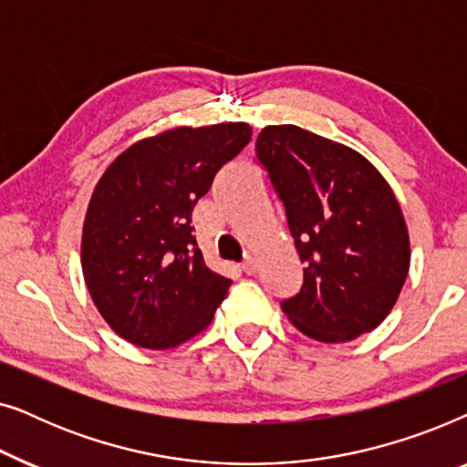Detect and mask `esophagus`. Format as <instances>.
Returning <instances> with one entry per match:
<instances>
[{"mask_svg":"<svg viewBox=\"0 0 467 467\" xmlns=\"http://www.w3.org/2000/svg\"><path fill=\"white\" fill-rule=\"evenodd\" d=\"M242 270H244L246 274H254V272H257V261H254L253 257H251V254H246V259L244 261H242Z\"/></svg>","mask_w":467,"mask_h":467,"instance_id":"obj_1","label":"esophagus"}]
</instances>
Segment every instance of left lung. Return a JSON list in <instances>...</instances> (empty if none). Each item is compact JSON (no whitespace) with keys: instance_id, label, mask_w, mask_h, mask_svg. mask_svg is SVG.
<instances>
[{"instance_id":"obj_1","label":"left lung","mask_w":467,"mask_h":467,"mask_svg":"<svg viewBox=\"0 0 467 467\" xmlns=\"http://www.w3.org/2000/svg\"><path fill=\"white\" fill-rule=\"evenodd\" d=\"M254 149L304 264L302 289L280 304L285 315L327 344L379 327L410 267L393 189L359 152L297 125L265 127Z\"/></svg>"}]
</instances>
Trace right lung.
Segmentation results:
<instances>
[{
    "label": "right lung",
    "instance_id": "obj_1",
    "mask_svg": "<svg viewBox=\"0 0 467 467\" xmlns=\"http://www.w3.org/2000/svg\"><path fill=\"white\" fill-rule=\"evenodd\" d=\"M248 123L176 127L120 152L95 184L80 264L104 321L142 348H174L213 321L232 280L208 270L191 213L251 142Z\"/></svg>",
    "mask_w": 467,
    "mask_h": 467
}]
</instances>
